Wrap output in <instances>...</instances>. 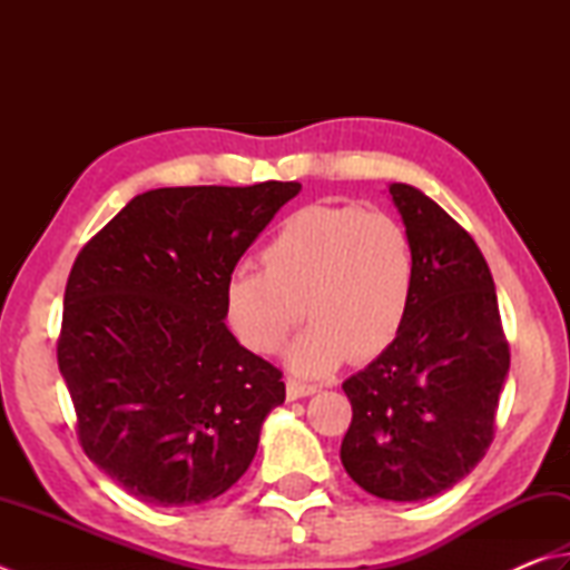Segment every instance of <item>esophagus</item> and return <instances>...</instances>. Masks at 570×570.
Returning a JSON list of instances; mask_svg holds the SVG:
<instances>
[{
	"mask_svg": "<svg viewBox=\"0 0 570 570\" xmlns=\"http://www.w3.org/2000/svg\"><path fill=\"white\" fill-rule=\"evenodd\" d=\"M315 392H317V384L287 380V400H303V396H313Z\"/></svg>",
	"mask_w": 570,
	"mask_h": 570,
	"instance_id": "obj_1",
	"label": "esophagus"
}]
</instances>
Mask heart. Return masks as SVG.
Listing matches in <instances>:
<instances>
[{"mask_svg": "<svg viewBox=\"0 0 570 570\" xmlns=\"http://www.w3.org/2000/svg\"><path fill=\"white\" fill-rule=\"evenodd\" d=\"M263 273L235 271L223 313L255 354L281 350L299 320L313 317L285 352L297 374H327L350 354L372 360L410 315L416 263L400 220L382 210L307 206L289 216L261 255Z\"/></svg>", "mask_w": 570, "mask_h": 570, "instance_id": "obj_1", "label": "heart"}]
</instances>
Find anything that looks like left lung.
I'll return each mask as SVG.
<instances>
[{"mask_svg": "<svg viewBox=\"0 0 570 570\" xmlns=\"http://www.w3.org/2000/svg\"><path fill=\"white\" fill-rule=\"evenodd\" d=\"M390 196L412 240L414 295L392 345L342 384L352 424L340 459L372 497L424 501L484 459L509 345L471 235L414 186L392 184Z\"/></svg>", "mask_w": 570, "mask_h": 570, "instance_id": "1", "label": "left lung"}]
</instances>
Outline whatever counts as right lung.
Wrapping results in <instances>:
<instances>
[{"mask_svg":"<svg viewBox=\"0 0 570 570\" xmlns=\"http://www.w3.org/2000/svg\"><path fill=\"white\" fill-rule=\"evenodd\" d=\"M299 188L146 190L73 263L59 372L86 456L131 497L190 507L248 471L285 382L233 337L223 287Z\"/></svg>","mask_w":570,"mask_h":570,"instance_id":"1","label":"right lung"}]
</instances>
